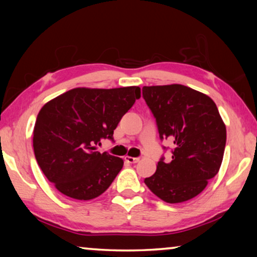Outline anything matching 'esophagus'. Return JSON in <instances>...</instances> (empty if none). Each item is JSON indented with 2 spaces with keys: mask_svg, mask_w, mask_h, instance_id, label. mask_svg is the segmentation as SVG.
Masks as SVG:
<instances>
[{
  "mask_svg": "<svg viewBox=\"0 0 257 257\" xmlns=\"http://www.w3.org/2000/svg\"><path fill=\"white\" fill-rule=\"evenodd\" d=\"M125 161H126V163H128V164H136V163H138V161H139V158H133V157L126 156Z\"/></svg>",
  "mask_w": 257,
  "mask_h": 257,
  "instance_id": "obj_1",
  "label": "esophagus"
}]
</instances>
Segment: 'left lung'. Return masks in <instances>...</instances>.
<instances>
[{
  "instance_id": "obj_1",
  "label": "left lung",
  "mask_w": 257,
  "mask_h": 257,
  "mask_svg": "<svg viewBox=\"0 0 257 257\" xmlns=\"http://www.w3.org/2000/svg\"><path fill=\"white\" fill-rule=\"evenodd\" d=\"M143 97L156 117L160 139L174 144L172 160L160 159L146 186L167 203L195 198L223 159L227 131L215 103L181 84L144 86Z\"/></svg>"
}]
</instances>
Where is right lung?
<instances>
[{
	"label": "right lung",
	"mask_w": 257,
	"mask_h": 257,
	"mask_svg": "<svg viewBox=\"0 0 257 257\" xmlns=\"http://www.w3.org/2000/svg\"><path fill=\"white\" fill-rule=\"evenodd\" d=\"M139 98V86L76 87L44 104L35 122L34 152L57 191L87 201L110 187L124 160L99 153L96 146L103 138L112 139L121 117Z\"/></svg>",
	"instance_id": "1"
}]
</instances>
